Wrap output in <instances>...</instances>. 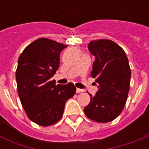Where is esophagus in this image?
Wrapping results in <instances>:
<instances>
[{
  "mask_svg": "<svg viewBox=\"0 0 149 149\" xmlns=\"http://www.w3.org/2000/svg\"><path fill=\"white\" fill-rule=\"evenodd\" d=\"M84 92L83 89H81V88H77V93H82Z\"/></svg>",
  "mask_w": 149,
  "mask_h": 149,
  "instance_id": "esophagus-1",
  "label": "esophagus"
}]
</instances>
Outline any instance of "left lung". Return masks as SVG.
<instances>
[{
  "label": "left lung",
  "mask_w": 149,
  "mask_h": 149,
  "mask_svg": "<svg viewBox=\"0 0 149 149\" xmlns=\"http://www.w3.org/2000/svg\"><path fill=\"white\" fill-rule=\"evenodd\" d=\"M88 48L96 58L91 77L96 79L99 89L95 96L89 94L90 103L84 112L94 121L107 123L116 118L124 109L130 87L131 69L124 49L112 40H92Z\"/></svg>",
  "instance_id": "8db88e82"
}]
</instances>
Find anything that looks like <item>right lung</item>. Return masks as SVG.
Masks as SVG:
<instances>
[{"instance_id": "add662e5", "label": "right lung", "mask_w": 149, "mask_h": 149, "mask_svg": "<svg viewBox=\"0 0 149 149\" xmlns=\"http://www.w3.org/2000/svg\"><path fill=\"white\" fill-rule=\"evenodd\" d=\"M67 46L40 38L29 45L18 59V95L28 117L40 126L59 121L66 101L76 93L72 83L56 85V81L50 80L59 68L61 52Z\"/></svg>"}]
</instances>
